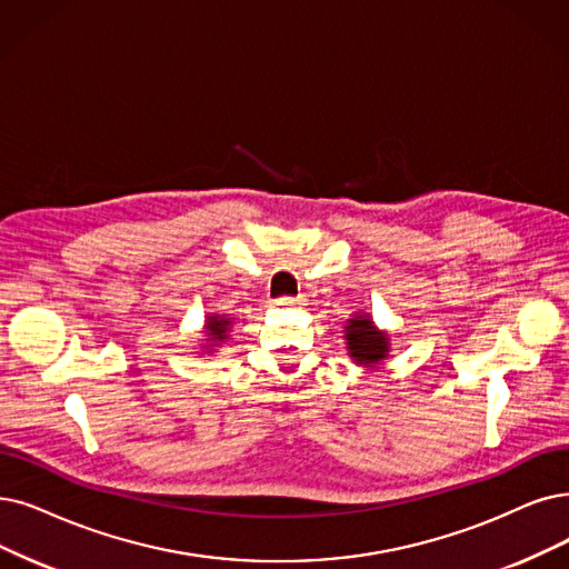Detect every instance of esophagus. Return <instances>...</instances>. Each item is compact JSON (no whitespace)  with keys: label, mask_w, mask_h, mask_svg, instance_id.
Returning a JSON list of instances; mask_svg holds the SVG:
<instances>
[{"label":"esophagus","mask_w":569,"mask_h":569,"mask_svg":"<svg viewBox=\"0 0 569 569\" xmlns=\"http://www.w3.org/2000/svg\"><path fill=\"white\" fill-rule=\"evenodd\" d=\"M280 308H297V306H301V299H291V297H282V299H278L276 301Z\"/></svg>","instance_id":"esophagus-1"}]
</instances>
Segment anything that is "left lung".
Masks as SVG:
<instances>
[{"label": "left lung", "instance_id": "left-lung-1", "mask_svg": "<svg viewBox=\"0 0 569 569\" xmlns=\"http://www.w3.org/2000/svg\"><path fill=\"white\" fill-rule=\"evenodd\" d=\"M346 340H348V355L361 363V367H376L390 352V336L380 331L369 315H357L348 320L346 327Z\"/></svg>", "mask_w": 569, "mask_h": 569}]
</instances>
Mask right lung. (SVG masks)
I'll return each mask as SVG.
<instances>
[{"label": "right lung", "mask_w": 569, "mask_h": 569, "mask_svg": "<svg viewBox=\"0 0 569 569\" xmlns=\"http://www.w3.org/2000/svg\"><path fill=\"white\" fill-rule=\"evenodd\" d=\"M229 327H231V317H226V315H210L208 317V320H206V333L210 336L208 340L212 343L210 348H206L208 352H212V348L223 343L226 333H229Z\"/></svg>", "instance_id": "obj_1"}]
</instances>
